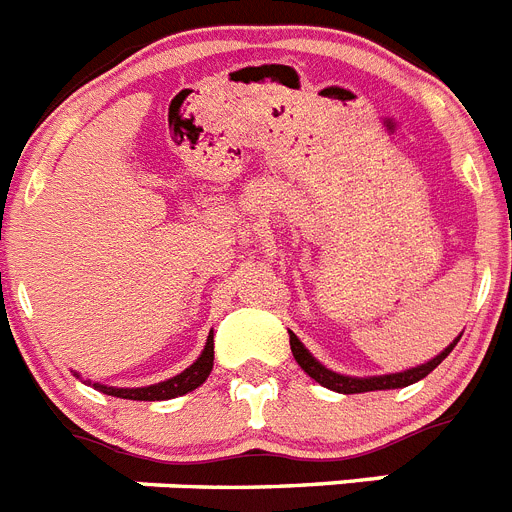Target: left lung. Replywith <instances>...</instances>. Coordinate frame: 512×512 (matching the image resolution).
I'll use <instances>...</instances> for the list:
<instances>
[{"mask_svg": "<svg viewBox=\"0 0 512 512\" xmlns=\"http://www.w3.org/2000/svg\"><path fill=\"white\" fill-rule=\"evenodd\" d=\"M456 342H459V340H453L441 355H435L433 361L422 363V366L410 368V371H402V373H389V376H371V379H353V376H340V373L330 371V368H324L322 363L311 358L309 350L301 345L299 337L293 335V332H291V353H293V358H296V363H299V366L304 368L306 373H309L311 379L319 381V384L327 386V389L340 391V394H361V391H376V389H402V386H410V384H415V381L425 379V376H428L433 368L441 366V361L446 358L448 353H451Z\"/></svg>", "mask_w": 512, "mask_h": 512, "instance_id": "1", "label": "left lung"}]
</instances>
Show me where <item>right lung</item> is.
<instances>
[{
  "label": "right lung",
  "mask_w": 512,
  "mask_h": 512,
  "mask_svg": "<svg viewBox=\"0 0 512 512\" xmlns=\"http://www.w3.org/2000/svg\"><path fill=\"white\" fill-rule=\"evenodd\" d=\"M211 368H213V332L208 335V342H206V348H203L201 358H198L190 368H185L182 373L172 376V379L162 381V384L144 386V389H115V386L95 384V389H100L102 394H110V397L136 399V402H159V399L182 397V394L198 389V386L208 379Z\"/></svg>",
  "instance_id": "add662e5"
}]
</instances>
